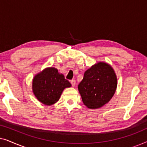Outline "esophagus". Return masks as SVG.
I'll list each match as a JSON object with an SVG mask.
<instances>
[{
    "instance_id": "obj_1",
    "label": "esophagus",
    "mask_w": 147,
    "mask_h": 147,
    "mask_svg": "<svg viewBox=\"0 0 147 147\" xmlns=\"http://www.w3.org/2000/svg\"><path fill=\"white\" fill-rule=\"evenodd\" d=\"M71 84L72 86H73V87H74V86H76V80H72L71 81Z\"/></svg>"
}]
</instances>
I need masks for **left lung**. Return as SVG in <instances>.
<instances>
[{
    "mask_svg": "<svg viewBox=\"0 0 147 147\" xmlns=\"http://www.w3.org/2000/svg\"><path fill=\"white\" fill-rule=\"evenodd\" d=\"M117 77L111 65L99 61L86 70L78 90L82 102L90 109H98L109 102L117 88Z\"/></svg>",
    "mask_w": 147,
    "mask_h": 147,
    "instance_id": "1",
    "label": "left lung"
}]
</instances>
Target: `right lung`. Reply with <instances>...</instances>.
Instances as JSON below:
<instances>
[{"label": "right lung", "instance_id": "1", "mask_svg": "<svg viewBox=\"0 0 147 147\" xmlns=\"http://www.w3.org/2000/svg\"><path fill=\"white\" fill-rule=\"evenodd\" d=\"M71 86L63 74L53 67H46L36 74L32 82L34 95L40 102L47 106L56 103L64 89Z\"/></svg>", "mask_w": 147, "mask_h": 147}]
</instances>
